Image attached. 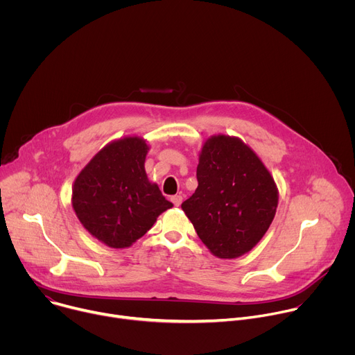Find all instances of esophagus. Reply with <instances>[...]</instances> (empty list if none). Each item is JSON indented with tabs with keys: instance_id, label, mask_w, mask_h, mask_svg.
Listing matches in <instances>:
<instances>
[{
	"instance_id": "34e87169",
	"label": "esophagus",
	"mask_w": 355,
	"mask_h": 355,
	"mask_svg": "<svg viewBox=\"0 0 355 355\" xmlns=\"http://www.w3.org/2000/svg\"><path fill=\"white\" fill-rule=\"evenodd\" d=\"M171 200L175 207H180L182 204V195H174L171 196Z\"/></svg>"
}]
</instances>
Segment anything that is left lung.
<instances>
[{
	"label": "left lung",
	"mask_w": 355,
	"mask_h": 355,
	"mask_svg": "<svg viewBox=\"0 0 355 355\" xmlns=\"http://www.w3.org/2000/svg\"><path fill=\"white\" fill-rule=\"evenodd\" d=\"M196 178L198 188L182 211L215 257H241L275 216L278 188L271 173L241 139L220 133L202 144Z\"/></svg>",
	"instance_id": "obj_1"
}]
</instances>
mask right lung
Returning <instances> with one entry per match:
<instances>
[{
  "instance_id": "obj_1",
  "label": "right lung",
  "mask_w": 355,
  "mask_h": 355,
  "mask_svg": "<svg viewBox=\"0 0 355 355\" xmlns=\"http://www.w3.org/2000/svg\"><path fill=\"white\" fill-rule=\"evenodd\" d=\"M147 140L132 135L110 141L73 184L71 205L84 229L111 248H126L173 208L147 178Z\"/></svg>"
}]
</instances>
